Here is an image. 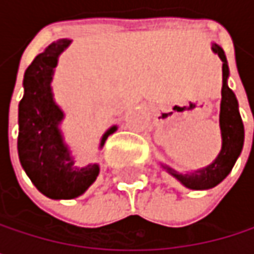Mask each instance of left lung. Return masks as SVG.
Wrapping results in <instances>:
<instances>
[{
    "label": "left lung",
    "instance_id": "obj_1",
    "mask_svg": "<svg viewBox=\"0 0 254 254\" xmlns=\"http://www.w3.org/2000/svg\"><path fill=\"white\" fill-rule=\"evenodd\" d=\"M212 51L218 54L222 60V100L219 115V125L222 133L221 153L209 166L187 174H179L169 166H163L172 177L177 178L182 185L190 190H209L221 184L232 171L244 144V127L238 112V101L227 83L229 67L225 53L216 44L212 45Z\"/></svg>",
    "mask_w": 254,
    "mask_h": 254
}]
</instances>
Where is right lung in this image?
Returning <instances> with one entry per match:
<instances>
[{
  "mask_svg": "<svg viewBox=\"0 0 254 254\" xmlns=\"http://www.w3.org/2000/svg\"><path fill=\"white\" fill-rule=\"evenodd\" d=\"M70 42V39H59L35 57L26 69L25 94L19 103L17 150L22 168L32 184L44 195L54 200L76 198L100 174L97 163L85 168L75 166L72 153L59 127L64 115L54 101L51 80L59 56ZM116 129L112 127L106 130L100 148Z\"/></svg>",
  "mask_w": 254,
  "mask_h": 254,
  "instance_id": "add662e5",
  "label": "right lung"
}]
</instances>
